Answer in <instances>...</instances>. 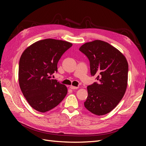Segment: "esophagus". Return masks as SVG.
Returning <instances> with one entry per match:
<instances>
[{"label": "esophagus", "instance_id": "34e87169", "mask_svg": "<svg viewBox=\"0 0 146 146\" xmlns=\"http://www.w3.org/2000/svg\"><path fill=\"white\" fill-rule=\"evenodd\" d=\"M70 88L71 89H72V90H75V89H78V86H72V85H71Z\"/></svg>", "mask_w": 146, "mask_h": 146}]
</instances>
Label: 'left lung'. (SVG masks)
Listing matches in <instances>:
<instances>
[{"label": "left lung", "mask_w": 146, "mask_h": 146, "mask_svg": "<svg viewBox=\"0 0 146 146\" xmlns=\"http://www.w3.org/2000/svg\"><path fill=\"white\" fill-rule=\"evenodd\" d=\"M79 50L90 61L92 76L98 82L88 86L85 107L97 115L109 113L122 100L127 86L129 65L122 53L100 40L86 42Z\"/></svg>", "instance_id": "8db88e82"}]
</instances>
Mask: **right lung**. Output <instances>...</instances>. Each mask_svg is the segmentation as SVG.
I'll return each mask as SVG.
<instances>
[{"label":"right lung","mask_w":146,"mask_h":146,"mask_svg":"<svg viewBox=\"0 0 146 146\" xmlns=\"http://www.w3.org/2000/svg\"><path fill=\"white\" fill-rule=\"evenodd\" d=\"M72 46L62 40L46 39L27 47L19 64V83L22 92L34 109L46 112L56 107L66 95V86L51 79L57 72L61 56Z\"/></svg>","instance_id":"right-lung-1"}]
</instances>
